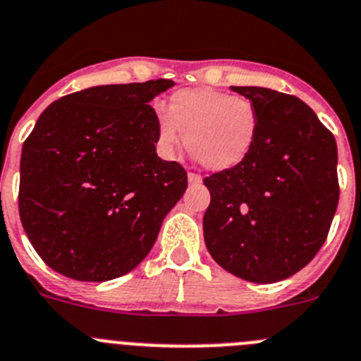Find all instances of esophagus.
Returning a JSON list of instances; mask_svg holds the SVG:
<instances>
[{
  "mask_svg": "<svg viewBox=\"0 0 361 361\" xmlns=\"http://www.w3.org/2000/svg\"><path fill=\"white\" fill-rule=\"evenodd\" d=\"M188 183L190 184H200L202 183V177L197 173H188Z\"/></svg>",
  "mask_w": 361,
  "mask_h": 361,
  "instance_id": "34e87169",
  "label": "esophagus"
}]
</instances>
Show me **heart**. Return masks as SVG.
Returning <instances> with one entry per match:
<instances>
[{"label":"heart","mask_w":361,"mask_h":361,"mask_svg":"<svg viewBox=\"0 0 361 361\" xmlns=\"http://www.w3.org/2000/svg\"><path fill=\"white\" fill-rule=\"evenodd\" d=\"M157 135L164 154L186 147L207 170L226 171L247 159L259 132V114L249 98L211 87L180 89L159 111Z\"/></svg>","instance_id":"heart-1"}]
</instances>
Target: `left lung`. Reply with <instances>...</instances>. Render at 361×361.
<instances>
[{"mask_svg": "<svg viewBox=\"0 0 361 361\" xmlns=\"http://www.w3.org/2000/svg\"><path fill=\"white\" fill-rule=\"evenodd\" d=\"M231 89L256 105L259 132L243 163L204 178L211 193L204 240L233 276L277 283L304 269L326 241L340 195L336 141L297 97Z\"/></svg>", "mask_w": 361, "mask_h": 361, "instance_id": "1", "label": "left lung"}]
</instances>
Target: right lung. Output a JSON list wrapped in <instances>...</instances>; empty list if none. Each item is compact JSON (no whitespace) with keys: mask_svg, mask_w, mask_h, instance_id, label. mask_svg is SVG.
Wrapping results in <instances>:
<instances>
[{"mask_svg":"<svg viewBox=\"0 0 361 361\" xmlns=\"http://www.w3.org/2000/svg\"><path fill=\"white\" fill-rule=\"evenodd\" d=\"M168 78L97 85L53 102L21 154L19 216L55 272L116 279L147 257L188 188L186 170L155 152L150 102Z\"/></svg>","mask_w":361,"mask_h":361,"instance_id":"1","label":"right lung"}]
</instances>
